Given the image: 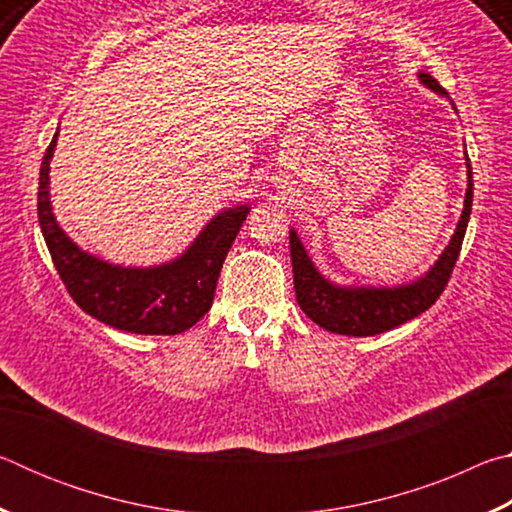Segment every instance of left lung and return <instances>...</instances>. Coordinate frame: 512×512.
Here are the masks:
<instances>
[{"instance_id":"left-lung-1","label":"left lung","mask_w":512,"mask_h":512,"mask_svg":"<svg viewBox=\"0 0 512 512\" xmlns=\"http://www.w3.org/2000/svg\"><path fill=\"white\" fill-rule=\"evenodd\" d=\"M420 81L433 92L445 94L433 76L420 72ZM467 160V192L461 221L456 225V232L449 246L438 257V262L431 266L427 275L418 277L411 284L400 287H339L329 282L327 277L316 271L305 246L300 244L296 230L289 232L291 244V264H293V287L300 309L327 332L345 334V336H375L388 332L397 325H404L406 320L420 316L445 291L449 277L456 266L458 253H461L463 237L467 230L472 212V167Z\"/></svg>"}]
</instances>
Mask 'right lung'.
Instances as JSON below:
<instances>
[{"mask_svg":"<svg viewBox=\"0 0 512 512\" xmlns=\"http://www.w3.org/2000/svg\"><path fill=\"white\" fill-rule=\"evenodd\" d=\"M56 137L42 158L38 221L49 255L69 296L85 314L131 334H180L212 307L214 289L232 241L250 212L248 205L223 210L173 262L126 268L85 253L69 239L51 212L49 162Z\"/></svg>","mask_w":512,"mask_h":512,"instance_id":"right-lung-1","label":"right lung"}]
</instances>
